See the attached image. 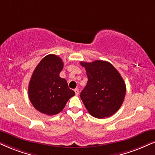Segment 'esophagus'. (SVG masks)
<instances>
[{"instance_id":"esophagus-1","label":"esophagus","mask_w":155,"mask_h":155,"mask_svg":"<svg viewBox=\"0 0 155 155\" xmlns=\"http://www.w3.org/2000/svg\"><path fill=\"white\" fill-rule=\"evenodd\" d=\"M74 91H75V93H76V95H78V94H79V89H77V88H76V89H74Z\"/></svg>"}]
</instances>
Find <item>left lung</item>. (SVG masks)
Listing matches in <instances>:
<instances>
[{
	"label": "left lung",
	"instance_id": "obj_1",
	"mask_svg": "<svg viewBox=\"0 0 155 155\" xmlns=\"http://www.w3.org/2000/svg\"><path fill=\"white\" fill-rule=\"evenodd\" d=\"M80 64L88 77L87 86L80 94L84 106L96 118L111 117L124 101L126 85L122 77L112 64L105 61Z\"/></svg>",
	"mask_w": 155,
	"mask_h": 155
}]
</instances>
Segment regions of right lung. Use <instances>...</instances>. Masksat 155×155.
I'll list each match as a JSON object with an SVG mask.
<instances>
[{"instance_id":"obj_1","label":"right lung","mask_w":155,"mask_h":155,"mask_svg":"<svg viewBox=\"0 0 155 155\" xmlns=\"http://www.w3.org/2000/svg\"><path fill=\"white\" fill-rule=\"evenodd\" d=\"M64 67L61 58L47 55L39 62L28 85V97L34 108L52 116L63 110L75 92L68 87L65 79L59 76Z\"/></svg>"}]
</instances>
